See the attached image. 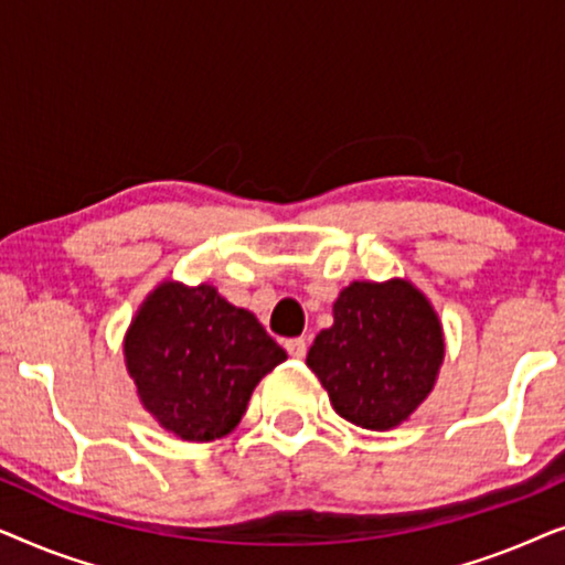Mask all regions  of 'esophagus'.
Here are the masks:
<instances>
[{"label": "esophagus", "instance_id": "obj_1", "mask_svg": "<svg viewBox=\"0 0 565 565\" xmlns=\"http://www.w3.org/2000/svg\"><path fill=\"white\" fill-rule=\"evenodd\" d=\"M285 350H288L290 358L303 360V358H306V352H308V342H306V337L288 339V342H285Z\"/></svg>", "mask_w": 565, "mask_h": 565}]
</instances>
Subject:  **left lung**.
Masks as SVG:
<instances>
[{"mask_svg":"<svg viewBox=\"0 0 565 565\" xmlns=\"http://www.w3.org/2000/svg\"><path fill=\"white\" fill-rule=\"evenodd\" d=\"M334 323L316 334L306 365L342 419L388 431L435 388L445 360L443 321L404 277L354 280L334 300Z\"/></svg>","mask_w":565,"mask_h":565,"instance_id":"left-lung-1","label":"left lung"}]
</instances>
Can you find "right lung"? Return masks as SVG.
I'll list each match as a JSON object with an SVG mask.
<instances>
[{
    "mask_svg": "<svg viewBox=\"0 0 565 565\" xmlns=\"http://www.w3.org/2000/svg\"><path fill=\"white\" fill-rule=\"evenodd\" d=\"M122 354L143 412L188 443L234 431L257 383L288 360L252 311L213 285L177 280L143 298Z\"/></svg>",
    "mask_w": 565,
    "mask_h": 565,
    "instance_id": "1",
    "label": "right lung"
}]
</instances>
